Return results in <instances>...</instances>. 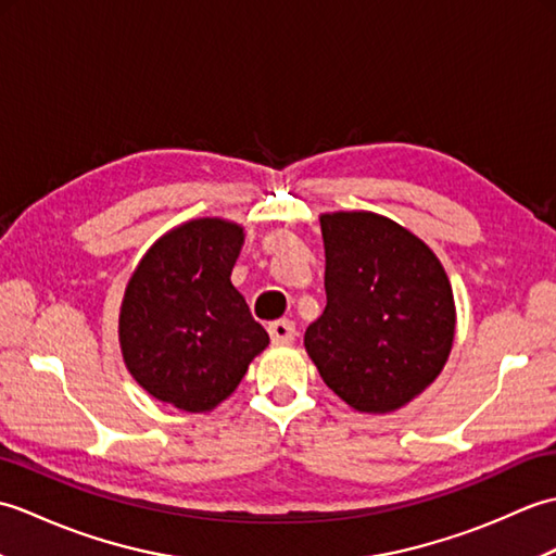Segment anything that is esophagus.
<instances>
[{
  "label": "esophagus",
  "mask_w": 556,
  "mask_h": 556,
  "mask_svg": "<svg viewBox=\"0 0 556 556\" xmlns=\"http://www.w3.org/2000/svg\"><path fill=\"white\" fill-rule=\"evenodd\" d=\"M267 332L275 344H287V341H293V337H296V325L291 320H277L267 327Z\"/></svg>",
  "instance_id": "1"
}]
</instances>
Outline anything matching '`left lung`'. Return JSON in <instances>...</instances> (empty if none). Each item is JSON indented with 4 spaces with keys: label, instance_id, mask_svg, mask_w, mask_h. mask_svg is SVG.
<instances>
[{
    "label": "left lung",
    "instance_id": "obj_1",
    "mask_svg": "<svg viewBox=\"0 0 556 556\" xmlns=\"http://www.w3.org/2000/svg\"><path fill=\"white\" fill-rule=\"evenodd\" d=\"M323 315L305 351L325 384L363 413L396 410L428 387L454 341V293L434 253L372 212L320 217Z\"/></svg>",
    "mask_w": 556,
    "mask_h": 556
}]
</instances>
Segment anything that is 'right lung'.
<instances>
[{
	"label": "right lung",
	"mask_w": 556,
	"mask_h": 556,
	"mask_svg": "<svg viewBox=\"0 0 556 556\" xmlns=\"http://www.w3.org/2000/svg\"><path fill=\"white\" fill-rule=\"evenodd\" d=\"M241 245L239 224L186 222L150 248L128 281L119 315L126 368L164 404L215 408L269 344L229 279Z\"/></svg>",
	"instance_id": "right-lung-1"
}]
</instances>
